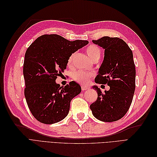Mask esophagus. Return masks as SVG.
Segmentation results:
<instances>
[{"label":"esophagus","mask_w":157,"mask_h":157,"mask_svg":"<svg viewBox=\"0 0 157 157\" xmlns=\"http://www.w3.org/2000/svg\"><path fill=\"white\" fill-rule=\"evenodd\" d=\"M88 89H89L88 87H86V86H81L82 91H85V90H88Z\"/></svg>","instance_id":"obj_1"}]
</instances>
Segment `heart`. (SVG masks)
<instances>
[{
	"label": "heart",
	"instance_id": "heart-1",
	"mask_svg": "<svg viewBox=\"0 0 157 157\" xmlns=\"http://www.w3.org/2000/svg\"><path fill=\"white\" fill-rule=\"evenodd\" d=\"M86 52L90 58L92 59L93 61L95 59H99L101 56V50L99 47L96 44H90L86 48ZM74 54H71L67 60V65L71 66L73 63V59ZM94 76L93 73L90 72V71H85L79 70L77 71H75L73 74V79L77 81V82L85 84L88 83L90 80Z\"/></svg>",
	"mask_w": 157,
	"mask_h": 157
}]
</instances>
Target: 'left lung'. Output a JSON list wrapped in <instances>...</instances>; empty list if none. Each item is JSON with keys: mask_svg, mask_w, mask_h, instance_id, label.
I'll use <instances>...</instances> for the list:
<instances>
[{"mask_svg": "<svg viewBox=\"0 0 157 157\" xmlns=\"http://www.w3.org/2000/svg\"><path fill=\"white\" fill-rule=\"evenodd\" d=\"M105 49V56L95 82L110 87L105 94L97 86V100L90 106L93 115L103 122H114L129 109L136 88V68L132 51L122 39L103 36L92 40Z\"/></svg>", "mask_w": 157, "mask_h": 157, "instance_id": "left-lung-1", "label": "left lung"}]
</instances>
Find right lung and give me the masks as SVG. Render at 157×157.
I'll use <instances>...</instances> for the list:
<instances>
[{
	"label": "right lung",
	"mask_w": 157,
	"mask_h": 157,
	"mask_svg": "<svg viewBox=\"0 0 157 157\" xmlns=\"http://www.w3.org/2000/svg\"><path fill=\"white\" fill-rule=\"evenodd\" d=\"M88 43L70 41L56 34L43 35L27 48L23 63L27 105L36 119L54 124L67 115L71 99L81 92L80 85L70 82L64 87L56 83L66 69L69 56Z\"/></svg>",
	"instance_id": "right-lung-1"
}]
</instances>
